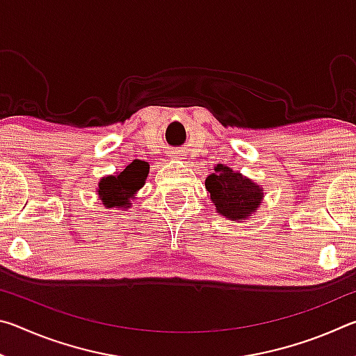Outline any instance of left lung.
I'll use <instances>...</instances> for the list:
<instances>
[{"mask_svg":"<svg viewBox=\"0 0 356 356\" xmlns=\"http://www.w3.org/2000/svg\"><path fill=\"white\" fill-rule=\"evenodd\" d=\"M206 188L218 213L229 220L248 218L261 206L264 196L261 186L222 165L206 179Z\"/></svg>","mask_w":356,"mask_h":356,"instance_id":"obj_1","label":"left lung"}]
</instances>
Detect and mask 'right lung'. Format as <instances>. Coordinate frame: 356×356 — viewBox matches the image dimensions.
Segmentation results:
<instances>
[{"instance_id":"obj_1","label":"right lung","mask_w":356,"mask_h":356,"mask_svg":"<svg viewBox=\"0 0 356 356\" xmlns=\"http://www.w3.org/2000/svg\"><path fill=\"white\" fill-rule=\"evenodd\" d=\"M149 174L146 161L134 160L118 176H108L100 180L99 195L105 207H124L130 206V197L144 185Z\"/></svg>"}]
</instances>
